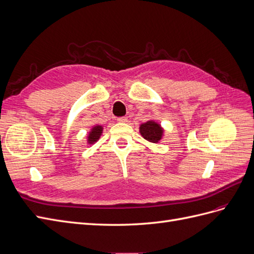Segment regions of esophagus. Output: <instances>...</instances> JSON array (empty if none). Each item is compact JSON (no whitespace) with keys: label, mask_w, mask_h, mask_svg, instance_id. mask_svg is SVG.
I'll use <instances>...</instances> for the list:
<instances>
[{"label":"esophagus","mask_w":254,"mask_h":254,"mask_svg":"<svg viewBox=\"0 0 254 254\" xmlns=\"http://www.w3.org/2000/svg\"><path fill=\"white\" fill-rule=\"evenodd\" d=\"M127 121H128L127 118H119V119H118V122H119V123H127Z\"/></svg>","instance_id":"esophagus-1"}]
</instances>
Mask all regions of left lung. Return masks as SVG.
Segmentation results:
<instances>
[{"label": "left lung", "mask_w": 254, "mask_h": 254, "mask_svg": "<svg viewBox=\"0 0 254 254\" xmlns=\"http://www.w3.org/2000/svg\"><path fill=\"white\" fill-rule=\"evenodd\" d=\"M140 133L146 141L150 143H159L163 139L164 129L155 121H147L140 126Z\"/></svg>", "instance_id": "obj_1"}]
</instances>
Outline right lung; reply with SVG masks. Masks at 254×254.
I'll return each mask as SVG.
<instances>
[{"label": "right lung", "instance_id": "add662e5", "mask_svg": "<svg viewBox=\"0 0 254 254\" xmlns=\"http://www.w3.org/2000/svg\"><path fill=\"white\" fill-rule=\"evenodd\" d=\"M103 129L104 128L101 125H95L92 127V129L90 130V132L88 134V137H87L89 145H93L94 143H96L99 140V137H101V135L103 133Z\"/></svg>", "mask_w": 254, "mask_h": 254}]
</instances>
